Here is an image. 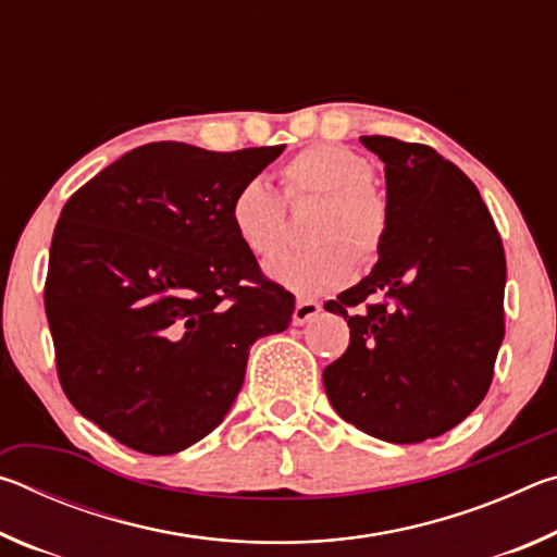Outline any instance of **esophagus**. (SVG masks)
Segmentation results:
<instances>
[{"label":"esophagus","instance_id":"obj_1","mask_svg":"<svg viewBox=\"0 0 557 557\" xmlns=\"http://www.w3.org/2000/svg\"><path fill=\"white\" fill-rule=\"evenodd\" d=\"M319 312H322V305H319V301L301 299V301H297L295 314H292V322H295L297 326H301V324L312 322V319H314Z\"/></svg>","mask_w":557,"mask_h":557}]
</instances>
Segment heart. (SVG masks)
Masks as SVG:
<instances>
[{
	"mask_svg": "<svg viewBox=\"0 0 557 557\" xmlns=\"http://www.w3.org/2000/svg\"><path fill=\"white\" fill-rule=\"evenodd\" d=\"M289 201H317L307 250L268 262V277L299 297H319L351 277L354 262L373 265L391 233V203L373 182V166L354 149L312 145L282 166ZM231 225L252 256L268 258L285 245L287 209L265 178H248L233 191Z\"/></svg>",
	"mask_w": 557,
	"mask_h": 557,
	"instance_id": "b5f03b06",
	"label": "heart"
}]
</instances>
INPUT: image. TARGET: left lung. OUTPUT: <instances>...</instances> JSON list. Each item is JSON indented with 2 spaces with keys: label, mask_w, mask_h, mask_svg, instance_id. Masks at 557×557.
I'll use <instances>...</instances> for the list:
<instances>
[{
  "label": "left lung",
  "mask_w": 557,
  "mask_h": 557,
  "mask_svg": "<svg viewBox=\"0 0 557 557\" xmlns=\"http://www.w3.org/2000/svg\"><path fill=\"white\" fill-rule=\"evenodd\" d=\"M385 164L391 233L369 277L329 299L351 342L329 403L366 435L414 445L484 400L504 342L506 258L469 176L428 145L361 137Z\"/></svg>",
  "instance_id": "obj_1"
}]
</instances>
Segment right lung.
<instances>
[{
	"label": "right lung",
	"instance_id": "1",
	"mask_svg": "<svg viewBox=\"0 0 557 557\" xmlns=\"http://www.w3.org/2000/svg\"><path fill=\"white\" fill-rule=\"evenodd\" d=\"M285 145L132 149L65 201L44 305L65 398L110 437L174 455L221 425L250 346L285 332L295 295L231 225L233 191Z\"/></svg>",
	"mask_w": 557,
	"mask_h": 557
}]
</instances>
